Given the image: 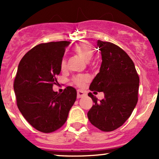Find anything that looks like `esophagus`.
I'll list each match as a JSON object with an SVG mask.
<instances>
[{
	"instance_id": "34e87169",
	"label": "esophagus",
	"mask_w": 159,
	"mask_h": 159,
	"mask_svg": "<svg viewBox=\"0 0 159 159\" xmlns=\"http://www.w3.org/2000/svg\"><path fill=\"white\" fill-rule=\"evenodd\" d=\"M85 96H86V93H85L84 92H83V91H82V90H78L77 91V97H78V98L84 97Z\"/></svg>"
}]
</instances>
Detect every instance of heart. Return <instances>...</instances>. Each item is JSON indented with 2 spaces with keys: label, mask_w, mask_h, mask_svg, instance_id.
Returning a JSON list of instances; mask_svg holds the SVG:
<instances>
[{
  "label": "heart",
  "mask_w": 159,
  "mask_h": 159,
  "mask_svg": "<svg viewBox=\"0 0 159 159\" xmlns=\"http://www.w3.org/2000/svg\"><path fill=\"white\" fill-rule=\"evenodd\" d=\"M75 52L79 55L85 62L88 63L93 57V51L90 45L85 44V43H81V44L76 45L74 48ZM66 66V61L63 59L61 61V68L63 69ZM74 83L78 86H83L88 81V78L86 75H78L74 78Z\"/></svg>",
  "instance_id": "heart-1"
}]
</instances>
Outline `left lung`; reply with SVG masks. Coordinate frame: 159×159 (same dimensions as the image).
Wrapping results in <instances>:
<instances>
[{"label": "left lung", "mask_w": 159, "mask_h": 159, "mask_svg": "<svg viewBox=\"0 0 159 159\" xmlns=\"http://www.w3.org/2000/svg\"><path fill=\"white\" fill-rule=\"evenodd\" d=\"M96 43L102 61L90 90L103 92L105 98L98 102L89 93L94 105L87 116L98 129L111 132L121 126L135 107L140 79L132 60L123 49L108 42Z\"/></svg>", "instance_id": "1"}]
</instances>
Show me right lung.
Instances as JSON below:
<instances>
[{
  "mask_svg": "<svg viewBox=\"0 0 159 159\" xmlns=\"http://www.w3.org/2000/svg\"><path fill=\"white\" fill-rule=\"evenodd\" d=\"M70 42L39 44L25 54L14 81L17 106L25 120L36 130L50 133L66 121L77 97L76 90L67 87L62 93L53 90L61 61Z\"/></svg>",
  "mask_w": 159,
  "mask_h": 159,
  "instance_id": "1",
  "label": "right lung"
}]
</instances>
